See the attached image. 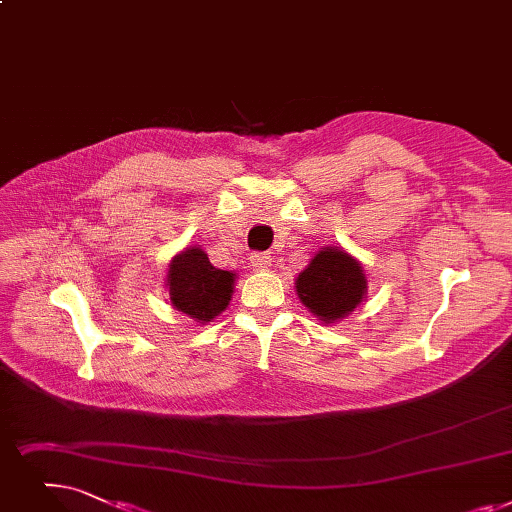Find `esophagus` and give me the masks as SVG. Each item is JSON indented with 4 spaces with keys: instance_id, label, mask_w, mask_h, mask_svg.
Here are the masks:
<instances>
[{
    "instance_id": "esophagus-1",
    "label": "esophagus",
    "mask_w": 512,
    "mask_h": 512,
    "mask_svg": "<svg viewBox=\"0 0 512 512\" xmlns=\"http://www.w3.org/2000/svg\"><path fill=\"white\" fill-rule=\"evenodd\" d=\"M251 263L255 270H268L272 265V255L263 253V251H255V253H251Z\"/></svg>"
}]
</instances>
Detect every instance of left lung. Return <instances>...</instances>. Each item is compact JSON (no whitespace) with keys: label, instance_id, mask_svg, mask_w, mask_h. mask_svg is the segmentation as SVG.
I'll return each mask as SVG.
<instances>
[{"label":"left lung","instance_id":"left-lung-1","mask_svg":"<svg viewBox=\"0 0 512 512\" xmlns=\"http://www.w3.org/2000/svg\"><path fill=\"white\" fill-rule=\"evenodd\" d=\"M366 293L362 265L339 249L320 251L297 278V295L324 322L345 318Z\"/></svg>","mask_w":512,"mask_h":512}]
</instances>
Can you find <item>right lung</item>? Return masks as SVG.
I'll return each mask as SVG.
<instances>
[{"mask_svg": "<svg viewBox=\"0 0 512 512\" xmlns=\"http://www.w3.org/2000/svg\"><path fill=\"white\" fill-rule=\"evenodd\" d=\"M171 303L198 322H211L230 303L234 274L217 270L201 249H188L169 265Z\"/></svg>", "mask_w": 512, "mask_h": 512, "instance_id": "obj_1", "label": "right lung"}]
</instances>
